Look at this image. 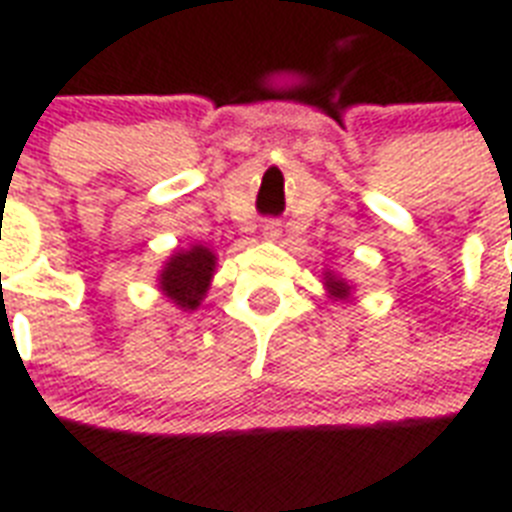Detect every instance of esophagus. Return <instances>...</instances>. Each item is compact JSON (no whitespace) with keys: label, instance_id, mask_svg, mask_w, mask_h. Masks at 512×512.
<instances>
[{"label":"esophagus","instance_id":"esophagus-1","mask_svg":"<svg viewBox=\"0 0 512 512\" xmlns=\"http://www.w3.org/2000/svg\"><path fill=\"white\" fill-rule=\"evenodd\" d=\"M263 236L268 241H276L279 239V222H273V220H268V222H263Z\"/></svg>","mask_w":512,"mask_h":512}]
</instances>
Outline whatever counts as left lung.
Here are the masks:
<instances>
[{"label":"left lung","instance_id":"8db88e82","mask_svg":"<svg viewBox=\"0 0 512 512\" xmlns=\"http://www.w3.org/2000/svg\"><path fill=\"white\" fill-rule=\"evenodd\" d=\"M325 290L330 298L335 300H349L351 298V284L346 282V279H341V276H335V273L327 271L325 273Z\"/></svg>","mask_w":512,"mask_h":512}]
</instances>
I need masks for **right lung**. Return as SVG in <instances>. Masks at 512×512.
<instances>
[{"instance_id":"right-lung-1","label":"right lung","mask_w":512,"mask_h":512,"mask_svg":"<svg viewBox=\"0 0 512 512\" xmlns=\"http://www.w3.org/2000/svg\"><path fill=\"white\" fill-rule=\"evenodd\" d=\"M217 255L204 244L179 249L166 260L161 271V292L182 311H195L201 306L209 284H212Z\"/></svg>"}]
</instances>
